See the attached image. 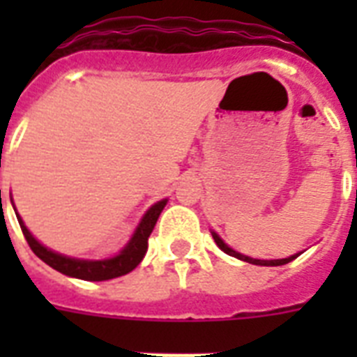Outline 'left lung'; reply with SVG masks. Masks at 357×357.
Segmentation results:
<instances>
[{
	"instance_id": "8db88e82",
	"label": "left lung",
	"mask_w": 357,
	"mask_h": 357,
	"mask_svg": "<svg viewBox=\"0 0 357 357\" xmlns=\"http://www.w3.org/2000/svg\"><path fill=\"white\" fill-rule=\"evenodd\" d=\"M213 234V238H215V243H217V246L222 252H226L228 255H234V257H237V259L241 261H246V263H252V265H261V266H280V265H287V263H291L293 259H296L298 257V254L296 255H291V257H285V259H254V257H248V255H243L238 254V252H235V250H231L228 246V244L224 243L222 238L218 237L215 231H211Z\"/></svg>"
}]
</instances>
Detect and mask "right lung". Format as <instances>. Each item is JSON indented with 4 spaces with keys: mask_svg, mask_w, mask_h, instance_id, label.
Instances as JSON below:
<instances>
[{
    "mask_svg": "<svg viewBox=\"0 0 357 357\" xmlns=\"http://www.w3.org/2000/svg\"><path fill=\"white\" fill-rule=\"evenodd\" d=\"M167 206V200L157 202L155 206H151L146 215L142 217L140 224L135 229L133 237L129 238V243L123 246V250L119 255H114L111 259H102V261H89V259H74V257H66L63 254H57L53 250H47L46 246H42L38 241H36L31 231L25 228V224L22 222V218L18 215L20 228L24 231V237L27 241V244L31 246V250L35 252V255H38L46 265H50L52 268L59 271L61 274H66V276L79 278V280H86V282H103V280H113V278L123 276L139 265L142 257L146 255V250H148V237L155 228V222L161 211Z\"/></svg>",
    "mask_w": 357,
    "mask_h": 357,
    "instance_id": "1",
    "label": "right lung"
}]
</instances>
